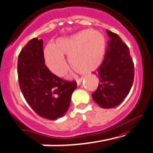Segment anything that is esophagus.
I'll use <instances>...</instances> for the list:
<instances>
[{
	"label": "esophagus",
	"instance_id": "esophagus-1",
	"mask_svg": "<svg viewBox=\"0 0 153 153\" xmlns=\"http://www.w3.org/2000/svg\"><path fill=\"white\" fill-rule=\"evenodd\" d=\"M82 80H83V77H81V78H77L76 79V81H77V85H80V84L81 83V81H82Z\"/></svg>",
	"mask_w": 153,
	"mask_h": 153
}]
</instances>
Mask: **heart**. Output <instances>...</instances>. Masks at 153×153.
<instances>
[{
	"label": "heart",
	"instance_id": "obj_1",
	"mask_svg": "<svg viewBox=\"0 0 153 153\" xmlns=\"http://www.w3.org/2000/svg\"><path fill=\"white\" fill-rule=\"evenodd\" d=\"M105 48V38L100 31L83 30L68 38H58L53 45H48L44 50V58L49 69L58 76H64L68 72L63 55H69L70 64L76 71L88 73L100 66Z\"/></svg>",
	"mask_w": 153,
	"mask_h": 153
}]
</instances>
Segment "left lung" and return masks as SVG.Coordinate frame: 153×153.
<instances>
[{"label": "left lung", "instance_id": "obj_1", "mask_svg": "<svg viewBox=\"0 0 153 153\" xmlns=\"http://www.w3.org/2000/svg\"><path fill=\"white\" fill-rule=\"evenodd\" d=\"M109 38L104 59L94 73L99 85L93 99L104 109L118 106L126 98L134 78V65L129 48L117 34L106 29Z\"/></svg>", "mask_w": 153, "mask_h": 153}]
</instances>
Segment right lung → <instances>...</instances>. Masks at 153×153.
<instances>
[{
	"mask_svg": "<svg viewBox=\"0 0 153 153\" xmlns=\"http://www.w3.org/2000/svg\"><path fill=\"white\" fill-rule=\"evenodd\" d=\"M43 40H30L19 54V84L28 105L39 116L56 120L65 115L77 87L53 74L45 65Z\"/></svg>",
	"mask_w": 153,
	"mask_h": 153,
	"instance_id": "obj_1",
	"label": "right lung"
}]
</instances>
